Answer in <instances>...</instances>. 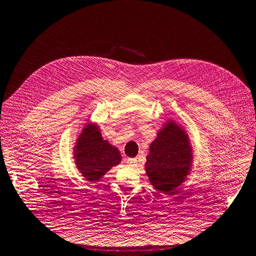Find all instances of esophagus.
<instances>
[{
	"label": "esophagus",
	"mask_w": 256,
	"mask_h": 256,
	"mask_svg": "<svg viewBox=\"0 0 256 256\" xmlns=\"http://www.w3.org/2000/svg\"><path fill=\"white\" fill-rule=\"evenodd\" d=\"M127 164L129 166H132V167H136V165H138V160H136V158H128Z\"/></svg>",
	"instance_id": "34e87169"
}]
</instances>
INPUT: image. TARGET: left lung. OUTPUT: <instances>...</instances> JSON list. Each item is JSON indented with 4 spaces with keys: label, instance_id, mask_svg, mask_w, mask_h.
<instances>
[{
    "label": "left lung",
    "instance_id": "1",
    "mask_svg": "<svg viewBox=\"0 0 256 256\" xmlns=\"http://www.w3.org/2000/svg\"><path fill=\"white\" fill-rule=\"evenodd\" d=\"M146 168L155 189L170 192L182 184L191 166V148L184 132L174 122L167 124L150 146Z\"/></svg>",
    "mask_w": 256,
    "mask_h": 256
}]
</instances>
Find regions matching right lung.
Listing matches in <instances>:
<instances>
[{
	"mask_svg": "<svg viewBox=\"0 0 256 256\" xmlns=\"http://www.w3.org/2000/svg\"><path fill=\"white\" fill-rule=\"evenodd\" d=\"M74 153L78 170L88 182H98L122 158L120 151L103 140L98 128L91 124L79 136Z\"/></svg>",
	"mask_w": 256,
	"mask_h": 256,
	"instance_id": "right-lung-1",
	"label": "right lung"
}]
</instances>
